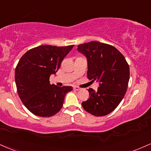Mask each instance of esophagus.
<instances>
[{"label": "esophagus", "instance_id": "esophagus-1", "mask_svg": "<svg viewBox=\"0 0 151 151\" xmlns=\"http://www.w3.org/2000/svg\"><path fill=\"white\" fill-rule=\"evenodd\" d=\"M73 89L74 90H75V91H79V90H80L81 89V88H79V86H74L73 87Z\"/></svg>", "mask_w": 151, "mask_h": 151}]
</instances>
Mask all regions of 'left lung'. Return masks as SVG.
I'll use <instances>...</instances> for the list:
<instances>
[{"label": "left lung", "mask_w": 151, "mask_h": 151, "mask_svg": "<svg viewBox=\"0 0 151 151\" xmlns=\"http://www.w3.org/2000/svg\"><path fill=\"white\" fill-rule=\"evenodd\" d=\"M77 50L87 58L88 79L100 82L96 91L88 89L89 99L81 103L83 108L97 117L108 115L120 103L127 90V62L115 47L99 41L79 45Z\"/></svg>", "instance_id": "1"}]
</instances>
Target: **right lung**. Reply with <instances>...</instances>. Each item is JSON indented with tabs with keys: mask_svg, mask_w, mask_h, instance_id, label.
<instances>
[{
	"mask_svg": "<svg viewBox=\"0 0 151 151\" xmlns=\"http://www.w3.org/2000/svg\"><path fill=\"white\" fill-rule=\"evenodd\" d=\"M73 46H39L29 50L18 62L14 74L18 95L34 115L48 117L61 110L65 96L72 87L50 84L49 79Z\"/></svg>",
	"mask_w": 151,
	"mask_h": 151,
	"instance_id": "obj_1",
	"label": "right lung"
}]
</instances>
